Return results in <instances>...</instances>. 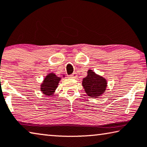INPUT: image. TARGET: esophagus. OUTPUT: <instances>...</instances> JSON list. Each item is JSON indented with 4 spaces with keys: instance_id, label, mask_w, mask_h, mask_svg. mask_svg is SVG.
Here are the masks:
<instances>
[{
    "instance_id": "esophagus-1",
    "label": "esophagus",
    "mask_w": 147,
    "mask_h": 147,
    "mask_svg": "<svg viewBox=\"0 0 147 147\" xmlns=\"http://www.w3.org/2000/svg\"><path fill=\"white\" fill-rule=\"evenodd\" d=\"M77 74L76 73H73L72 74H71V75H69V77L71 78H77Z\"/></svg>"
}]
</instances>
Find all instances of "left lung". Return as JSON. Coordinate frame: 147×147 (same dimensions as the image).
<instances>
[{"instance_id":"left-lung-1","label":"left lung","mask_w":147,"mask_h":147,"mask_svg":"<svg viewBox=\"0 0 147 147\" xmlns=\"http://www.w3.org/2000/svg\"><path fill=\"white\" fill-rule=\"evenodd\" d=\"M82 85L88 95L91 97H97L105 91L107 82L105 79L89 69L86 78L83 79Z\"/></svg>"}]
</instances>
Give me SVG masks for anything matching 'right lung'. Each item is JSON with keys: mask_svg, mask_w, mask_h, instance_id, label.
Here are the masks:
<instances>
[{"mask_svg": "<svg viewBox=\"0 0 147 147\" xmlns=\"http://www.w3.org/2000/svg\"><path fill=\"white\" fill-rule=\"evenodd\" d=\"M60 78L51 73L46 76L41 85V91L46 95H52L58 86Z\"/></svg>", "mask_w": 147, "mask_h": 147, "instance_id": "obj_1", "label": "right lung"}]
</instances>
